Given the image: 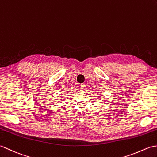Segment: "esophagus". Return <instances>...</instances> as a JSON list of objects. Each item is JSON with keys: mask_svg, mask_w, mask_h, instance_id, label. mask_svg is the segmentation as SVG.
Here are the masks:
<instances>
[{"mask_svg": "<svg viewBox=\"0 0 157 157\" xmlns=\"http://www.w3.org/2000/svg\"><path fill=\"white\" fill-rule=\"evenodd\" d=\"M81 89H82V90H84V89H85V87H86V86H85V84H81Z\"/></svg>", "mask_w": 157, "mask_h": 157, "instance_id": "esophagus-1", "label": "esophagus"}]
</instances>
